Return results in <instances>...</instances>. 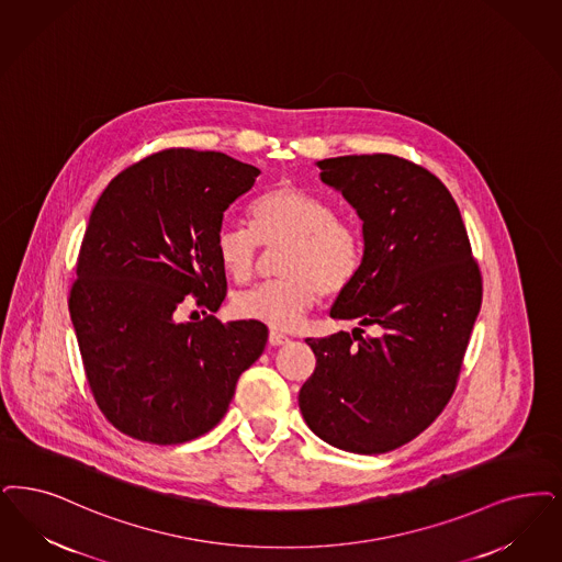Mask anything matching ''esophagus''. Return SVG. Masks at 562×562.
Masks as SVG:
<instances>
[{
  "label": "esophagus",
  "mask_w": 562,
  "mask_h": 562,
  "mask_svg": "<svg viewBox=\"0 0 562 562\" xmlns=\"http://www.w3.org/2000/svg\"><path fill=\"white\" fill-rule=\"evenodd\" d=\"M268 340H270V345L278 347V345H286L291 338L282 335V333H278V330H270V338Z\"/></svg>",
  "instance_id": "34e87169"
}]
</instances>
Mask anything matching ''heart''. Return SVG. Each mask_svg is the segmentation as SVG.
<instances>
[{"label":"heart","mask_w":562,"mask_h":562,"mask_svg":"<svg viewBox=\"0 0 562 562\" xmlns=\"http://www.w3.org/2000/svg\"><path fill=\"white\" fill-rule=\"evenodd\" d=\"M252 229L220 225L215 255L234 282L252 278L259 247L284 245L280 278L234 296V314L276 330L294 328L315 301L345 291L361 266L360 227L324 199L291 183L259 196L250 209Z\"/></svg>","instance_id":"obj_1"}]
</instances>
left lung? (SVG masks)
Segmentation results:
<instances>
[{
  "label": "left lung",
  "instance_id": "1",
  "mask_svg": "<svg viewBox=\"0 0 562 562\" xmlns=\"http://www.w3.org/2000/svg\"><path fill=\"white\" fill-rule=\"evenodd\" d=\"M361 222L363 255L335 319L374 325L307 338L299 407L319 439L353 453L402 448L443 412L481 310V271L460 209L425 167L393 155L317 160Z\"/></svg>",
  "mask_w": 562,
  "mask_h": 562
}]
</instances>
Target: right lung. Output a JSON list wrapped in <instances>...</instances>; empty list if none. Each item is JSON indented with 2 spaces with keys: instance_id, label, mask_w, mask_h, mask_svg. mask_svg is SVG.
I'll return each mask as SVG.
<instances>
[{
  "instance_id": "obj_1",
  "label": "right lung",
  "mask_w": 562,
  "mask_h": 562,
  "mask_svg": "<svg viewBox=\"0 0 562 562\" xmlns=\"http://www.w3.org/2000/svg\"><path fill=\"white\" fill-rule=\"evenodd\" d=\"M259 173L224 153L169 148L121 171L91 211L68 312L95 404L137 441L209 432L266 349L261 322L173 317L188 294L220 310L215 234Z\"/></svg>"
}]
</instances>
